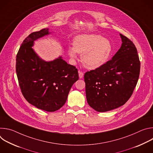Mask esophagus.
Wrapping results in <instances>:
<instances>
[{
	"instance_id": "esophagus-1",
	"label": "esophagus",
	"mask_w": 153,
	"mask_h": 153,
	"mask_svg": "<svg viewBox=\"0 0 153 153\" xmlns=\"http://www.w3.org/2000/svg\"><path fill=\"white\" fill-rule=\"evenodd\" d=\"M79 73V78L80 79H82L83 77V73L80 71H78Z\"/></svg>"
}]
</instances>
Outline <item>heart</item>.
<instances>
[{
  "instance_id": "b5f03b06",
  "label": "heart",
  "mask_w": 153,
  "mask_h": 153,
  "mask_svg": "<svg viewBox=\"0 0 153 153\" xmlns=\"http://www.w3.org/2000/svg\"><path fill=\"white\" fill-rule=\"evenodd\" d=\"M68 54L76 60L77 53L82 54L81 60L85 66L89 69L98 68L110 59L113 46L111 42L96 34H81L74 41V47H69Z\"/></svg>"
}]
</instances>
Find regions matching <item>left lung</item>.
I'll list each match as a JSON object with an SVG mask.
<instances>
[{
    "mask_svg": "<svg viewBox=\"0 0 153 153\" xmlns=\"http://www.w3.org/2000/svg\"><path fill=\"white\" fill-rule=\"evenodd\" d=\"M122 45L112 59L84 75L87 102L94 110L106 112L124 105L137 83L140 63L133 42L120 34Z\"/></svg>",
    "mask_w": 153,
    "mask_h": 153,
    "instance_id": "left-lung-1",
    "label": "left lung"
}]
</instances>
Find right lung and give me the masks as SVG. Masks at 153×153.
<instances>
[{
    "mask_svg": "<svg viewBox=\"0 0 153 153\" xmlns=\"http://www.w3.org/2000/svg\"><path fill=\"white\" fill-rule=\"evenodd\" d=\"M51 33L47 28L30 34L19 48L16 65L19 86L25 99L48 112L63 106L71 86L79 79L77 69L62 56L45 61L34 51V41Z\"/></svg>",
    "mask_w": 153,
    "mask_h": 153,
    "instance_id": "add662e5",
    "label": "right lung"
}]
</instances>
